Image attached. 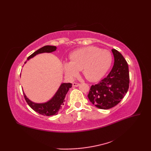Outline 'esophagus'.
Listing matches in <instances>:
<instances>
[{
    "label": "esophagus",
    "instance_id": "34e87169",
    "mask_svg": "<svg viewBox=\"0 0 151 151\" xmlns=\"http://www.w3.org/2000/svg\"><path fill=\"white\" fill-rule=\"evenodd\" d=\"M73 86H74V87H78V86H80V84H78V83H76V82H73Z\"/></svg>",
    "mask_w": 151,
    "mask_h": 151
}]
</instances>
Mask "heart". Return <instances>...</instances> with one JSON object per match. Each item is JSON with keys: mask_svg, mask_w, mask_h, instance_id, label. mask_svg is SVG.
Returning <instances> with one entry per match:
<instances>
[{"mask_svg": "<svg viewBox=\"0 0 151 151\" xmlns=\"http://www.w3.org/2000/svg\"><path fill=\"white\" fill-rule=\"evenodd\" d=\"M112 63L110 51L99 47L89 46L74 51L69 55V62L63 63L66 75L73 78L82 70L88 81L96 82L108 72Z\"/></svg>", "mask_w": 151, "mask_h": 151, "instance_id": "1", "label": "heart"}]
</instances>
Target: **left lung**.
Wrapping results in <instances>:
<instances>
[{"label": "left lung", "instance_id": "obj_1", "mask_svg": "<svg viewBox=\"0 0 151 151\" xmlns=\"http://www.w3.org/2000/svg\"><path fill=\"white\" fill-rule=\"evenodd\" d=\"M114 63L107 77L92 85L88 95L89 100L98 108L108 110L119 103L129 88V65L123 55L111 49Z\"/></svg>", "mask_w": 151, "mask_h": 151}]
</instances>
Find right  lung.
<instances>
[{"label":"right lung","mask_w":151,"mask_h":151,"mask_svg":"<svg viewBox=\"0 0 151 151\" xmlns=\"http://www.w3.org/2000/svg\"><path fill=\"white\" fill-rule=\"evenodd\" d=\"M56 49L57 47L56 46H44L41 47V49L35 51L30 56H28L27 60H29L30 59L32 58L35 56H36L39 54L45 52L50 53L54 52L56 50ZM71 87L72 84H70V83H62V84H61L58 89L53 97L49 101L45 102H43V103H36V102H34L30 101L27 97V95H25L24 93V97L28 104L35 111H36L37 113L43 115L51 116V115L58 114V112L60 110V109L62 108V106L64 104V102H65L64 99L65 98V95L67 93V92H68L69 88Z\"/></svg>","instance_id":"obj_1"}]
</instances>
